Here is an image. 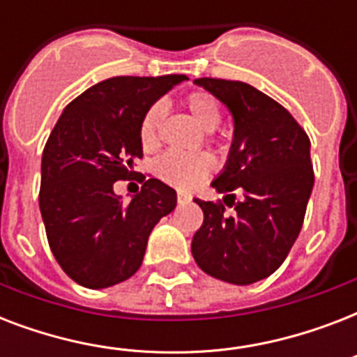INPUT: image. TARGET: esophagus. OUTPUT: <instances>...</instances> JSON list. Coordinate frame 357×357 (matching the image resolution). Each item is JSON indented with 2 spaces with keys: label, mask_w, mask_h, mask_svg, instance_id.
I'll use <instances>...</instances> for the list:
<instances>
[{
  "label": "esophagus",
  "mask_w": 357,
  "mask_h": 357,
  "mask_svg": "<svg viewBox=\"0 0 357 357\" xmlns=\"http://www.w3.org/2000/svg\"><path fill=\"white\" fill-rule=\"evenodd\" d=\"M190 202V196L189 195H183V192H179L178 195V204L179 206H185V204H189Z\"/></svg>",
  "instance_id": "esophagus-1"
}]
</instances>
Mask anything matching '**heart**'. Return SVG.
I'll list each match as a JSON object with an SVG mask.
<instances>
[{"label": "heart", "mask_w": 357, "mask_h": 357, "mask_svg": "<svg viewBox=\"0 0 357 357\" xmlns=\"http://www.w3.org/2000/svg\"><path fill=\"white\" fill-rule=\"evenodd\" d=\"M185 105L195 116V120L202 128L211 131L222 120L220 105L209 92L195 91L185 98ZM165 116V105L153 103L146 111L144 119L140 122V142L144 148H151L157 142V131ZM213 159L206 153H178V151H168L161 155L153 165V172L161 181L178 187V189L189 190L200 183L207 174L211 172Z\"/></svg>", "instance_id": "obj_1"}]
</instances>
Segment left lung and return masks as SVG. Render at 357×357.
<instances>
[{"label": "left lung", "mask_w": 357, "mask_h": 357, "mask_svg": "<svg viewBox=\"0 0 357 357\" xmlns=\"http://www.w3.org/2000/svg\"><path fill=\"white\" fill-rule=\"evenodd\" d=\"M195 83L234 116L228 161L211 187L235 211L226 215L220 202L195 198L204 224L190 250L206 274L250 285L282 265L302 229L315 181L310 139L287 109L248 83L213 77Z\"/></svg>", "instance_id": "8db88e82"}]
</instances>
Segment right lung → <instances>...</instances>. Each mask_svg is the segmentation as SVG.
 I'll use <instances>...</instances> for the list:
<instances>
[{"label":"right lung","mask_w":357,"mask_h":357,"mask_svg":"<svg viewBox=\"0 0 357 357\" xmlns=\"http://www.w3.org/2000/svg\"><path fill=\"white\" fill-rule=\"evenodd\" d=\"M187 75L111 77L70 102L42 153L40 213L50 248L75 283L105 289L128 280L144 259L151 229L178 196L146 179L126 204L113 183L133 176L142 157L146 111Z\"/></svg>","instance_id":"add662e5"}]
</instances>
